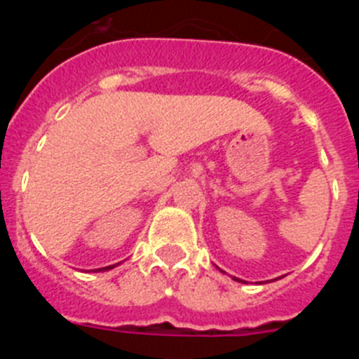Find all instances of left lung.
I'll return each instance as SVG.
<instances>
[{"label": "left lung", "instance_id": "obj_1", "mask_svg": "<svg viewBox=\"0 0 359 359\" xmlns=\"http://www.w3.org/2000/svg\"><path fill=\"white\" fill-rule=\"evenodd\" d=\"M236 280H239V278H236ZM239 282H243V280H239Z\"/></svg>", "mask_w": 359, "mask_h": 359}]
</instances>
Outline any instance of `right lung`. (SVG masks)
Masks as SVG:
<instances>
[{"instance_id": "1", "label": "right lung", "mask_w": 359, "mask_h": 359, "mask_svg": "<svg viewBox=\"0 0 359 359\" xmlns=\"http://www.w3.org/2000/svg\"><path fill=\"white\" fill-rule=\"evenodd\" d=\"M111 268H113V266H107V268H100V269H102V271H106V269H111ZM100 269H98V271H100Z\"/></svg>"}]
</instances>
